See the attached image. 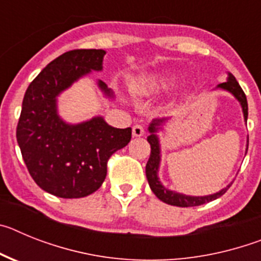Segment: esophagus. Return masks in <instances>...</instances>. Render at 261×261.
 I'll use <instances>...</instances> for the list:
<instances>
[{"label":"esophagus","instance_id":"1","mask_svg":"<svg viewBox=\"0 0 261 261\" xmlns=\"http://www.w3.org/2000/svg\"><path fill=\"white\" fill-rule=\"evenodd\" d=\"M132 135H133V137H141V136H144L145 135L144 126L140 125V124H136V125H133Z\"/></svg>","mask_w":261,"mask_h":261}]
</instances>
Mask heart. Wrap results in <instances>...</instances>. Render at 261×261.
<instances>
[{"mask_svg": "<svg viewBox=\"0 0 261 261\" xmlns=\"http://www.w3.org/2000/svg\"><path fill=\"white\" fill-rule=\"evenodd\" d=\"M175 84V78L170 74L159 73V74L145 75L133 82L132 90L138 95H149V94H159L166 90L171 89Z\"/></svg>", "mask_w": 261, "mask_h": 261, "instance_id": "heart-1", "label": "heart"}]
</instances>
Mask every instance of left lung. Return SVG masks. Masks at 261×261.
Here are the masks:
<instances>
[{"label":"left lung","mask_w":261,"mask_h":261,"mask_svg":"<svg viewBox=\"0 0 261 261\" xmlns=\"http://www.w3.org/2000/svg\"><path fill=\"white\" fill-rule=\"evenodd\" d=\"M225 90L227 93L231 94L239 102L242 107V112H243L244 121L247 124V117H248V105H247V98L244 95L243 90L239 86L238 81L235 80L234 75L231 73H227V81L223 82V84L217 85L213 90ZM168 121L167 117H163V119H154L150 124H149V133L150 135L147 136V141L150 144L151 151H150V158L146 163V179L149 181V186H150L151 191H153L154 195L158 197L161 201L166 202L168 205H174V206H181V208H188V206H199V205L206 204L209 201H213V200L218 199L226 191L229 190V187L231 186V183L229 186H226L225 188H222L221 191L216 193H212V195L206 196H191V195H184V193L176 192V191H171L166 188L161 180H159V167H161V141H159L158 132L159 130H163V126L166 125V123ZM248 149V141L246 145V154H247Z\"/></svg>","instance_id":"1"}]
</instances>
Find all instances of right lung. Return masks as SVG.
I'll use <instances>...</instances> for the list:
<instances>
[{"mask_svg": "<svg viewBox=\"0 0 261 261\" xmlns=\"http://www.w3.org/2000/svg\"><path fill=\"white\" fill-rule=\"evenodd\" d=\"M103 49H75L50 61L27 87L17 126V141L30 175L41 190L62 199L95 192L107 175V161L123 149L132 129L114 128L102 116L77 124L59 114V96L91 71L103 70ZM108 99L115 94L96 81Z\"/></svg>", "mask_w": 261, "mask_h": 261, "instance_id": "add662e5", "label": "right lung"}]
</instances>
